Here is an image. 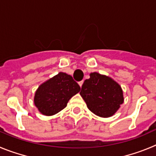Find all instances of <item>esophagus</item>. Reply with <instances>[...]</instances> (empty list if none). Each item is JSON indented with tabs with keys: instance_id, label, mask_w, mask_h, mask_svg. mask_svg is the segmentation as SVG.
Instances as JSON below:
<instances>
[{
	"instance_id": "obj_1",
	"label": "esophagus",
	"mask_w": 156,
	"mask_h": 156,
	"mask_svg": "<svg viewBox=\"0 0 156 156\" xmlns=\"http://www.w3.org/2000/svg\"><path fill=\"white\" fill-rule=\"evenodd\" d=\"M83 82H84L83 80H82V81H79V82H78V85H80V87H81V86H82V85H83Z\"/></svg>"
}]
</instances>
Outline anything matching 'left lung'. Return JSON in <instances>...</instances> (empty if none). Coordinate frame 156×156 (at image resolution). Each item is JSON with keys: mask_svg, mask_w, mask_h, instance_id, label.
I'll return each instance as SVG.
<instances>
[{"mask_svg": "<svg viewBox=\"0 0 156 156\" xmlns=\"http://www.w3.org/2000/svg\"><path fill=\"white\" fill-rule=\"evenodd\" d=\"M80 95L89 110L101 117L113 116L123 102L120 85L96 72L91 73L90 78L84 81Z\"/></svg>", "mask_w": 156, "mask_h": 156, "instance_id": "8db88e82", "label": "left lung"}]
</instances>
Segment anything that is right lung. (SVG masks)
<instances>
[{
    "label": "right lung",
    "mask_w": 156,
    "mask_h": 156,
    "mask_svg": "<svg viewBox=\"0 0 156 156\" xmlns=\"http://www.w3.org/2000/svg\"><path fill=\"white\" fill-rule=\"evenodd\" d=\"M80 90L79 85L71 75L60 72L38 88L34 103L40 113L52 116L64 109L69 99Z\"/></svg>",
    "instance_id": "obj_1"
}]
</instances>
